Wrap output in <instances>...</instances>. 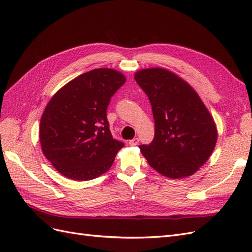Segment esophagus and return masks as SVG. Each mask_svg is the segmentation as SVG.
<instances>
[{"label":"esophagus","mask_w":252,"mask_h":252,"mask_svg":"<svg viewBox=\"0 0 252 252\" xmlns=\"http://www.w3.org/2000/svg\"><path fill=\"white\" fill-rule=\"evenodd\" d=\"M138 144H139V138H134L129 141V145H130V146H136Z\"/></svg>","instance_id":"obj_1"}]
</instances>
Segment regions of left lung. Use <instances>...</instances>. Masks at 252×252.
I'll return each mask as SVG.
<instances>
[{
	"label": "left lung",
	"instance_id": "left-lung-1",
	"mask_svg": "<svg viewBox=\"0 0 252 252\" xmlns=\"http://www.w3.org/2000/svg\"><path fill=\"white\" fill-rule=\"evenodd\" d=\"M134 79L147 94L155 119V138L141 145L148 164L167 178L182 179L203 166L218 140L217 126L199 94L164 68H147Z\"/></svg>",
	"mask_w": 252,
	"mask_h": 252
}]
</instances>
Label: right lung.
I'll list each match as a JSON object with an SVG mask.
<instances>
[{"label": "right lung", "instance_id": "1", "mask_svg": "<svg viewBox=\"0 0 252 252\" xmlns=\"http://www.w3.org/2000/svg\"><path fill=\"white\" fill-rule=\"evenodd\" d=\"M126 78L97 68L73 79L51 97L40 123L44 156L64 177L89 181L107 171L124 147L112 138L106 110Z\"/></svg>", "mask_w": 252, "mask_h": 252}]
</instances>
